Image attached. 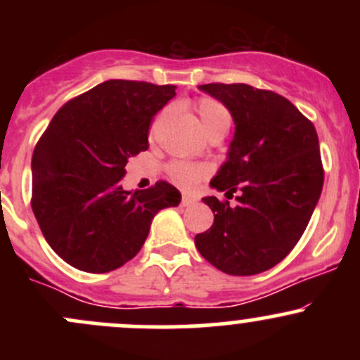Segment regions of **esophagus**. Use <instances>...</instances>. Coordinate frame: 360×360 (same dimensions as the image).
<instances>
[{
    "instance_id": "obj_1",
    "label": "esophagus",
    "mask_w": 360,
    "mask_h": 360,
    "mask_svg": "<svg viewBox=\"0 0 360 360\" xmlns=\"http://www.w3.org/2000/svg\"><path fill=\"white\" fill-rule=\"evenodd\" d=\"M197 202V198L193 197V195H188V193H184L183 195V198H181V205L183 207H188V205H191V203H195Z\"/></svg>"
}]
</instances>
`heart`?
Listing matches in <instances>:
<instances>
[{
  "mask_svg": "<svg viewBox=\"0 0 360 360\" xmlns=\"http://www.w3.org/2000/svg\"><path fill=\"white\" fill-rule=\"evenodd\" d=\"M195 110L198 112V118H200V123L207 136L216 132H226L230 129L231 115L226 110V106L221 104L219 101L210 99V97H202L195 104ZM209 172L210 169L207 165L183 162V160H177V162H172L169 165L170 177L181 188H193Z\"/></svg>",
  "mask_w": 360,
  "mask_h": 360,
  "instance_id": "b5f03b06",
  "label": "heart"
}]
</instances>
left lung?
<instances>
[{"label":"left lung","instance_id":"left-lung-1","mask_svg":"<svg viewBox=\"0 0 360 360\" xmlns=\"http://www.w3.org/2000/svg\"><path fill=\"white\" fill-rule=\"evenodd\" d=\"M198 89L228 108L235 136L205 197L214 223L195 237L198 252L228 275H256L281 263L303 235L324 184L319 137L285 97L245 83ZM233 193L237 204H230Z\"/></svg>","mask_w":360,"mask_h":360}]
</instances>
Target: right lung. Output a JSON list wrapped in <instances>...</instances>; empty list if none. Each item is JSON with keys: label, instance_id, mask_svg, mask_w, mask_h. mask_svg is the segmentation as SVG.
Here are the masks:
<instances>
[{"label": "right lung", "instance_id": "right-lung-1", "mask_svg": "<svg viewBox=\"0 0 360 360\" xmlns=\"http://www.w3.org/2000/svg\"><path fill=\"white\" fill-rule=\"evenodd\" d=\"M176 96L174 85L108 79L68 101L39 137L31 162V207L49 245L78 270L106 274L132 259L158 210L181 202L165 181L125 191L130 157Z\"/></svg>", "mask_w": 360, "mask_h": 360}]
</instances>
